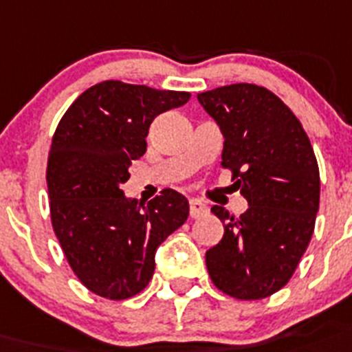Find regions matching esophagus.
Instances as JSON below:
<instances>
[{
	"mask_svg": "<svg viewBox=\"0 0 352 352\" xmlns=\"http://www.w3.org/2000/svg\"><path fill=\"white\" fill-rule=\"evenodd\" d=\"M208 212V206L204 202H200V200H190V217L191 218H199L202 217V214H206Z\"/></svg>",
	"mask_w": 352,
	"mask_h": 352,
	"instance_id": "1",
	"label": "esophagus"
}]
</instances>
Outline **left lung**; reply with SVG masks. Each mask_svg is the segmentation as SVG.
I'll use <instances>...</instances> for the list:
<instances>
[{
	"label": "left lung",
	"mask_w": 352,
	"mask_h": 352,
	"mask_svg": "<svg viewBox=\"0 0 352 352\" xmlns=\"http://www.w3.org/2000/svg\"><path fill=\"white\" fill-rule=\"evenodd\" d=\"M197 98L226 138L221 168L249 202L240 217L211 208L226 231L206 252L209 277L234 299H265L290 281L311 240L317 157L297 116L267 87L231 84Z\"/></svg>",
	"instance_id": "8db88e82"
}]
</instances>
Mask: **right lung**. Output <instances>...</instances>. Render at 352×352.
<instances>
[{
	"label": "right lung",
	"mask_w": 352,
	"mask_h": 352,
	"mask_svg": "<svg viewBox=\"0 0 352 352\" xmlns=\"http://www.w3.org/2000/svg\"><path fill=\"white\" fill-rule=\"evenodd\" d=\"M190 96L105 80L84 91L58 121L46 168L53 231L78 281L103 299L143 292L157 247L188 220L181 193L162 190L138 206L121 184L146 152L150 123Z\"/></svg>",
	"instance_id": "obj_1"
}]
</instances>
